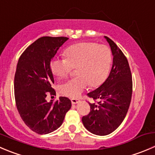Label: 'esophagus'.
Instances as JSON below:
<instances>
[{"label": "esophagus", "mask_w": 155, "mask_h": 155, "mask_svg": "<svg viewBox=\"0 0 155 155\" xmlns=\"http://www.w3.org/2000/svg\"><path fill=\"white\" fill-rule=\"evenodd\" d=\"M79 101H80V100H79V99H77V98H72L71 99V102L73 104H76L79 103Z\"/></svg>", "instance_id": "esophagus-1"}]
</instances>
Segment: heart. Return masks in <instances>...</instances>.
Wrapping results in <instances>:
<instances>
[{
  "label": "heart",
  "mask_w": 155,
  "mask_h": 155,
  "mask_svg": "<svg viewBox=\"0 0 155 155\" xmlns=\"http://www.w3.org/2000/svg\"><path fill=\"white\" fill-rule=\"evenodd\" d=\"M67 58H57L51 61V68L55 76L64 79L77 68L76 77L61 84L60 92L76 98L88 85L92 88L101 85L109 74L112 64V52L105 45L81 42L66 50Z\"/></svg>",
  "instance_id": "obj_1"
}]
</instances>
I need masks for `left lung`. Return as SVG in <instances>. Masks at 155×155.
<instances>
[{"label": "left lung", "mask_w": 155, "mask_h": 155, "mask_svg": "<svg viewBox=\"0 0 155 155\" xmlns=\"http://www.w3.org/2000/svg\"><path fill=\"white\" fill-rule=\"evenodd\" d=\"M110 46L113 66L109 76L100 87L87 96L90 112L82 118L84 127L93 134L107 136L118 128L127 114L133 93V79L128 61L122 51L107 36Z\"/></svg>", "instance_id": "obj_1"}]
</instances>
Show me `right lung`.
Instances as JSON below:
<instances>
[{
    "label": "right lung",
    "instance_id": "right-lung-1",
    "mask_svg": "<svg viewBox=\"0 0 155 155\" xmlns=\"http://www.w3.org/2000/svg\"><path fill=\"white\" fill-rule=\"evenodd\" d=\"M69 38L44 36L30 45L19 57L14 77V94L18 112L25 125L38 134H48L59 128L71 101L60 97L46 100L48 94L56 95L51 68L52 58Z\"/></svg>",
    "mask_w": 155,
    "mask_h": 155
}]
</instances>
